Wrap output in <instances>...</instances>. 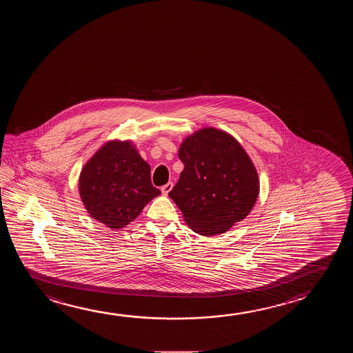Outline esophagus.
<instances>
[{"mask_svg": "<svg viewBox=\"0 0 353 353\" xmlns=\"http://www.w3.org/2000/svg\"><path fill=\"white\" fill-rule=\"evenodd\" d=\"M172 187H174V183H172V182H169V183H166L165 185H163V187H161V192H163V194H169V192L172 190Z\"/></svg>", "mask_w": 353, "mask_h": 353, "instance_id": "obj_1", "label": "esophagus"}]
</instances>
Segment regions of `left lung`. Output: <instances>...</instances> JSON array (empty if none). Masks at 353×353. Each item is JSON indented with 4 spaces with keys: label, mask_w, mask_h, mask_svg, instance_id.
<instances>
[{
    "label": "left lung",
    "mask_w": 353,
    "mask_h": 353,
    "mask_svg": "<svg viewBox=\"0 0 353 353\" xmlns=\"http://www.w3.org/2000/svg\"><path fill=\"white\" fill-rule=\"evenodd\" d=\"M183 163L169 196L198 234L217 235L250 214L260 193V179L245 149L230 133L204 128L184 138Z\"/></svg>",
    "instance_id": "8db88e82"
}]
</instances>
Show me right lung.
Masks as SVG:
<instances>
[{
	"mask_svg": "<svg viewBox=\"0 0 353 353\" xmlns=\"http://www.w3.org/2000/svg\"><path fill=\"white\" fill-rule=\"evenodd\" d=\"M79 193L90 216L110 230L126 227L161 194L134 144L118 139L107 142L83 165Z\"/></svg>",
	"mask_w": 353,
	"mask_h": 353,
	"instance_id": "obj_1",
	"label": "right lung"
}]
</instances>
